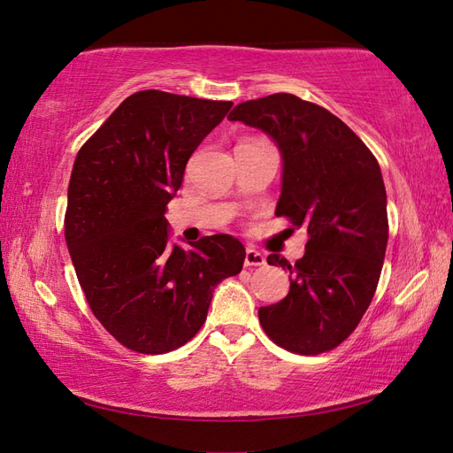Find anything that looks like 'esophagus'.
<instances>
[{"label": "esophagus", "mask_w": 453, "mask_h": 453, "mask_svg": "<svg viewBox=\"0 0 453 453\" xmlns=\"http://www.w3.org/2000/svg\"><path fill=\"white\" fill-rule=\"evenodd\" d=\"M266 263V258L261 251L257 249H247L245 251V266H263Z\"/></svg>", "instance_id": "34e87169"}]
</instances>
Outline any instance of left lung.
I'll return each instance as SVG.
<instances>
[{
  "instance_id": "left-lung-1",
  "label": "left lung",
  "mask_w": 453,
  "mask_h": 453,
  "mask_svg": "<svg viewBox=\"0 0 453 453\" xmlns=\"http://www.w3.org/2000/svg\"><path fill=\"white\" fill-rule=\"evenodd\" d=\"M227 119L274 140L282 156L276 216L310 235L294 266L268 255V265L294 278L284 300L261 307L258 319L286 350H331L368 310L386 258L388 195L378 161L341 119L290 93L239 103Z\"/></svg>"
}]
</instances>
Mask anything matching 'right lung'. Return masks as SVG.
Masks as SVG:
<instances>
[{
  "instance_id": "obj_1",
  "label": "right lung",
  "mask_w": 453,
  "mask_h": 453,
  "mask_svg": "<svg viewBox=\"0 0 453 453\" xmlns=\"http://www.w3.org/2000/svg\"><path fill=\"white\" fill-rule=\"evenodd\" d=\"M232 101L165 91L124 99L75 157L65 243L93 315L130 350L163 354L206 321L214 288L242 273L245 247L218 234L169 243V200L188 157Z\"/></svg>"
}]
</instances>
